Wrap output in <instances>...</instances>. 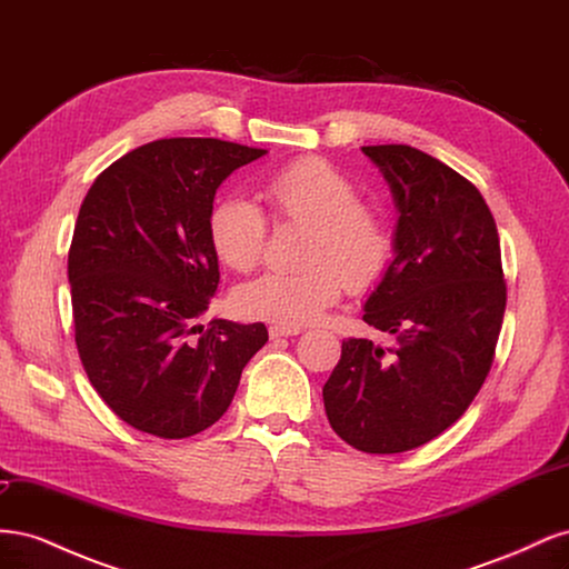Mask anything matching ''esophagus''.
Here are the masks:
<instances>
[{"label": "esophagus", "mask_w": 569, "mask_h": 569, "mask_svg": "<svg viewBox=\"0 0 569 569\" xmlns=\"http://www.w3.org/2000/svg\"><path fill=\"white\" fill-rule=\"evenodd\" d=\"M303 330L301 327H297V325H272L270 330H268V335H270V339H280V337H297V335H301Z\"/></svg>", "instance_id": "1"}]
</instances>
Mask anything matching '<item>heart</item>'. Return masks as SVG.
I'll use <instances>...</instances> for the list:
<instances>
[{
    "instance_id": "heart-1",
    "label": "heart",
    "mask_w": 569,
    "mask_h": 569,
    "mask_svg": "<svg viewBox=\"0 0 569 569\" xmlns=\"http://www.w3.org/2000/svg\"><path fill=\"white\" fill-rule=\"evenodd\" d=\"M263 192L282 220L311 226L308 268L270 270L239 284L232 303L244 318L282 325L318 320L339 297L343 282L366 289L380 278L389 258V232L380 213L356 201V187L322 159H299L266 180ZM268 220L247 197H226L209 218L216 256L232 270H251L263 253Z\"/></svg>"
}]
</instances>
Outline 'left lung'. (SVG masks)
I'll return each instance as SVG.
<instances>
[{"instance_id": "left-lung-1", "label": "left lung", "mask_w": 569, "mask_h": 569, "mask_svg": "<svg viewBox=\"0 0 569 569\" xmlns=\"http://www.w3.org/2000/svg\"><path fill=\"white\" fill-rule=\"evenodd\" d=\"M363 153L399 211L363 320L396 349L343 341L322 401L353 449L403 453L449 429L487 380L506 313L501 242L485 197L453 168L408 144Z\"/></svg>"}]
</instances>
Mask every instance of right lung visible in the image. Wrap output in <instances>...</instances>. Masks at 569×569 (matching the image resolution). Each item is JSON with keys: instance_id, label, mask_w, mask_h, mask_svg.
<instances>
[{"instance_id": "right-lung-1", "label": "right lung", "mask_w": 569, "mask_h": 569, "mask_svg": "<svg viewBox=\"0 0 569 569\" xmlns=\"http://www.w3.org/2000/svg\"><path fill=\"white\" fill-rule=\"evenodd\" d=\"M263 153L213 137L157 140L111 163L80 206L68 251L78 353L104 403L140 432H203L268 341L263 322H199L220 282L216 189Z\"/></svg>"}]
</instances>
